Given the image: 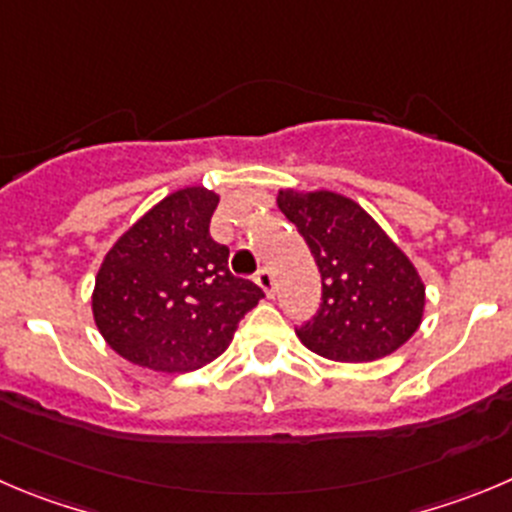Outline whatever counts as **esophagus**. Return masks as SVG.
I'll list each match as a JSON object with an SVG mask.
<instances>
[{"instance_id":"34e87169","label":"esophagus","mask_w":512,"mask_h":512,"mask_svg":"<svg viewBox=\"0 0 512 512\" xmlns=\"http://www.w3.org/2000/svg\"><path fill=\"white\" fill-rule=\"evenodd\" d=\"M255 283L260 285L262 293H265L267 298H272V293H275V278H272V272L267 270V267H265V270L257 272V275H255Z\"/></svg>"}]
</instances>
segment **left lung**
I'll use <instances>...</instances> for the list:
<instances>
[{
	"mask_svg": "<svg viewBox=\"0 0 512 512\" xmlns=\"http://www.w3.org/2000/svg\"><path fill=\"white\" fill-rule=\"evenodd\" d=\"M321 270L323 303L298 328L305 348L341 364H369L401 348L424 318V280L361 204L328 189H280Z\"/></svg>",
	"mask_w": 512,
	"mask_h": 512,
	"instance_id": "obj_1",
	"label": "left lung"
}]
</instances>
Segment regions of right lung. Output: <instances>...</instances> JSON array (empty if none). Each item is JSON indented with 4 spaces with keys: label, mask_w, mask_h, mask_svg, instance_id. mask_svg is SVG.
<instances>
[{
    "label": "right lung",
    "mask_w": 512,
    "mask_h": 512,
    "mask_svg": "<svg viewBox=\"0 0 512 512\" xmlns=\"http://www.w3.org/2000/svg\"><path fill=\"white\" fill-rule=\"evenodd\" d=\"M219 194L184 186L113 242L95 275L93 321L105 343L151 371H194L227 351L265 298L229 272V250L209 237Z\"/></svg>",
    "instance_id": "right-lung-1"
}]
</instances>
